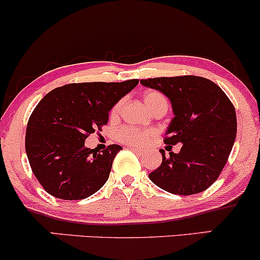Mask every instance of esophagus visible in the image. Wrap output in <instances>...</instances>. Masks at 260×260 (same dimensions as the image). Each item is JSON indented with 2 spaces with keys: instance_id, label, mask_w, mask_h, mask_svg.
<instances>
[{
  "instance_id": "obj_1",
  "label": "esophagus",
  "mask_w": 260,
  "mask_h": 260,
  "mask_svg": "<svg viewBox=\"0 0 260 260\" xmlns=\"http://www.w3.org/2000/svg\"><path fill=\"white\" fill-rule=\"evenodd\" d=\"M130 150H133L134 152H136V153H142V152H144V151H142V150H140V148H138V147H134V146H131Z\"/></svg>"
}]
</instances>
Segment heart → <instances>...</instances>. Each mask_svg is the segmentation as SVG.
Returning <instances> with one entry per match:
<instances>
[{"mask_svg":"<svg viewBox=\"0 0 260 260\" xmlns=\"http://www.w3.org/2000/svg\"><path fill=\"white\" fill-rule=\"evenodd\" d=\"M142 98H144L146 107L150 110H152L157 104L167 103V99H166L165 95L158 91H146L144 94H142ZM122 106H124V99H120V101L116 102L114 106L110 108V119H116L120 115ZM151 135H152V131L151 130H141L134 126H124L116 133V138H118L119 141L133 146L145 145L146 142L148 141Z\"/></svg>","mask_w":260,"mask_h":260,"instance_id":"heart-1","label":"heart"}]
</instances>
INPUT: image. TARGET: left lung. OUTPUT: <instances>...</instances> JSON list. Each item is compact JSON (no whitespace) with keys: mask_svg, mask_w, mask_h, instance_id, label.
Segmentation results:
<instances>
[{"mask_svg":"<svg viewBox=\"0 0 260 260\" xmlns=\"http://www.w3.org/2000/svg\"><path fill=\"white\" fill-rule=\"evenodd\" d=\"M169 98L174 118L166 133L167 147L182 144L179 153H162L148 174L157 186L177 195L206 190L222 172L235 144L237 118L232 102L216 83L200 76L141 80Z\"/></svg>","mask_w":260,"mask_h":260,"instance_id":"8db88e82","label":"left lung"}]
</instances>
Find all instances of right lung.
Listing matches in <instances>:
<instances>
[{"label":"right lung","mask_w":260,"mask_h":260,"mask_svg":"<svg viewBox=\"0 0 260 260\" xmlns=\"http://www.w3.org/2000/svg\"><path fill=\"white\" fill-rule=\"evenodd\" d=\"M138 83H69L38 103L28 120L25 152L45 191L59 199L81 200L106 184L121 146L109 145L98 152L87 148L84 140L102 131L110 108Z\"/></svg>","instance_id":"1"}]
</instances>
